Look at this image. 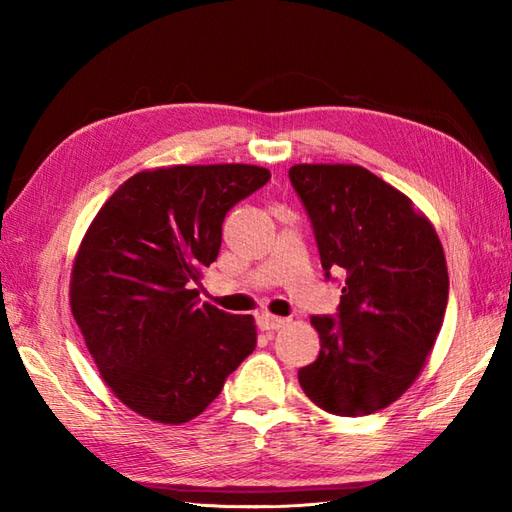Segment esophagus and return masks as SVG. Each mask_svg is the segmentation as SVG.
I'll return each mask as SVG.
<instances>
[{
  "instance_id": "obj_1",
  "label": "esophagus",
  "mask_w": 512,
  "mask_h": 512,
  "mask_svg": "<svg viewBox=\"0 0 512 512\" xmlns=\"http://www.w3.org/2000/svg\"><path fill=\"white\" fill-rule=\"evenodd\" d=\"M286 323H288V319L275 317V314H268V312L259 314V317H257V325H259V328H262V330H279V328H284Z\"/></svg>"
}]
</instances>
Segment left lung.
<instances>
[{
    "instance_id": "left-lung-1",
    "label": "left lung",
    "mask_w": 512,
    "mask_h": 512,
    "mask_svg": "<svg viewBox=\"0 0 512 512\" xmlns=\"http://www.w3.org/2000/svg\"><path fill=\"white\" fill-rule=\"evenodd\" d=\"M325 279L343 275L334 317H312L317 361L299 385L334 416H367L416 380L442 328L449 275L436 228L398 189L356 165H295Z\"/></svg>"
}]
</instances>
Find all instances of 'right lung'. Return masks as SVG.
Masks as SVG:
<instances>
[{"instance_id":"right-lung-1","label":"right lung","mask_w":512,"mask_h":512,"mask_svg":"<svg viewBox=\"0 0 512 512\" xmlns=\"http://www.w3.org/2000/svg\"><path fill=\"white\" fill-rule=\"evenodd\" d=\"M268 180L253 165L140 171L85 233L72 268L74 321L105 383L140 416H200L255 350V319L200 306L195 284L220 253L226 213Z\"/></svg>"}]
</instances>
